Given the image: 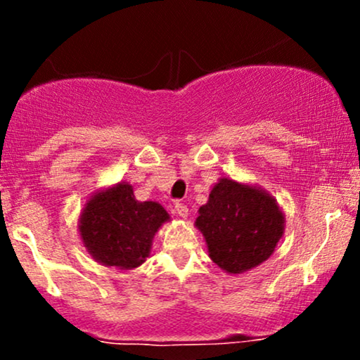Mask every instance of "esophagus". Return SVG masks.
Here are the masks:
<instances>
[{
    "mask_svg": "<svg viewBox=\"0 0 360 360\" xmlns=\"http://www.w3.org/2000/svg\"><path fill=\"white\" fill-rule=\"evenodd\" d=\"M174 208H176V213H177V217H179V218H183V220H186V218H188V213H189L188 206L183 205V203H176Z\"/></svg>",
    "mask_w": 360,
    "mask_h": 360,
    "instance_id": "1",
    "label": "esophagus"
}]
</instances>
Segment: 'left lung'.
<instances>
[{
	"mask_svg": "<svg viewBox=\"0 0 360 360\" xmlns=\"http://www.w3.org/2000/svg\"><path fill=\"white\" fill-rule=\"evenodd\" d=\"M284 225L283 210L269 191L225 176L213 186L194 221L210 259L229 274H242L269 259Z\"/></svg>",
	"mask_w": 360,
	"mask_h": 360,
	"instance_id": "obj_1",
	"label": "left lung"
}]
</instances>
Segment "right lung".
Listing matches in <instances>:
<instances>
[{
    "mask_svg": "<svg viewBox=\"0 0 360 360\" xmlns=\"http://www.w3.org/2000/svg\"><path fill=\"white\" fill-rule=\"evenodd\" d=\"M169 213L157 201H139L134 186L120 181L98 189L79 214L82 245L98 264L120 271L142 266Z\"/></svg>",
    "mask_w": 360,
    "mask_h": 360,
    "instance_id": "1",
    "label": "right lung"
}]
</instances>
